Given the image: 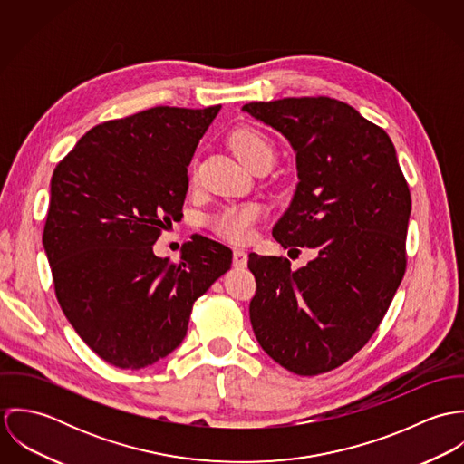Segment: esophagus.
<instances>
[{"mask_svg":"<svg viewBox=\"0 0 464 464\" xmlns=\"http://www.w3.org/2000/svg\"><path fill=\"white\" fill-rule=\"evenodd\" d=\"M245 265H246V252L241 248H236L234 250V266L243 267Z\"/></svg>","mask_w":464,"mask_h":464,"instance_id":"obj_1","label":"esophagus"}]
</instances>
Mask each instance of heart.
Masks as SVG:
<instances>
[{
  "label": "heart",
  "mask_w": 464,
  "mask_h": 464,
  "mask_svg": "<svg viewBox=\"0 0 464 464\" xmlns=\"http://www.w3.org/2000/svg\"><path fill=\"white\" fill-rule=\"evenodd\" d=\"M230 144L239 160L248 168H254L261 162L271 166L273 162L275 150L271 140L256 129H241L232 133ZM261 214L263 208L259 203L228 205L216 210L208 218V225L219 237L232 243H245L254 236V227L259 221Z\"/></svg>",
  "instance_id": "obj_1"
}]
</instances>
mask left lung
I'll use <instances>...</instances> for the list:
<instances>
[{
  "label": "left lung",
  "mask_w": 464,
  "mask_h": 464,
  "mask_svg": "<svg viewBox=\"0 0 464 464\" xmlns=\"http://www.w3.org/2000/svg\"><path fill=\"white\" fill-rule=\"evenodd\" d=\"M243 111L296 153L300 182L273 237L318 252L296 271L285 257L248 256L257 280L250 322L273 361L320 375L352 359L390 309L407 266L409 186L390 135L339 100L282 98Z\"/></svg>",
  "instance_id": "left-lung-1"
}]
</instances>
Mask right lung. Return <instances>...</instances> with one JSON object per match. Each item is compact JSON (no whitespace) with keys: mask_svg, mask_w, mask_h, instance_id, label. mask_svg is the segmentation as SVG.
Masks as SVG:
<instances>
[{"mask_svg":"<svg viewBox=\"0 0 464 464\" xmlns=\"http://www.w3.org/2000/svg\"><path fill=\"white\" fill-rule=\"evenodd\" d=\"M221 105L153 107L85 133L57 164L43 245L69 324L109 364L140 370L186 337L193 304L232 265L203 236L180 263L153 245L182 218L188 166Z\"/></svg>","mask_w":464,"mask_h":464,"instance_id":"add662e5","label":"right lung"}]
</instances>
